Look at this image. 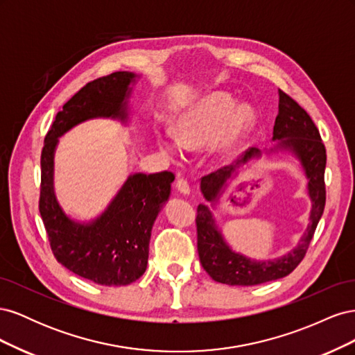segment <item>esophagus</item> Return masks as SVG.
Here are the masks:
<instances>
[{
	"label": "esophagus",
	"mask_w": 355,
	"mask_h": 355,
	"mask_svg": "<svg viewBox=\"0 0 355 355\" xmlns=\"http://www.w3.org/2000/svg\"><path fill=\"white\" fill-rule=\"evenodd\" d=\"M176 189L180 192L182 196H189L191 194L189 184H188L185 179H182V178L178 179V182H176Z\"/></svg>",
	"instance_id": "obj_1"
}]
</instances>
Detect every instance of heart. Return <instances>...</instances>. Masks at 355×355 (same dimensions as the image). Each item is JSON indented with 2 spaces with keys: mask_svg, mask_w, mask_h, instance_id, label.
Here are the masks:
<instances>
[{
  "mask_svg": "<svg viewBox=\"0 0 355 355\" xmlns=\"http://www.w3.org/2000/svg\"><path fill=\"white\" fill-rule=\"evenodd\" d=\"M254 123L250 105L237 106L231 94L213 92L191 102L173 120V135L159 133L157 144L170 158H182L187 149L213 145L219 159L231 158Z\"/></svg>",
  "mask_w": 355,
  "mask_h": 355,
  "instance_id": "heart-1",
  "label": "heart"
}]
</instances>
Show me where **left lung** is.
I'll return each instance as SVG.
<instances>
[{
    "mask_svg": "<svg viewBox=\"0 0 355 355\" xmlns=\"http://www.w3.org/2000/svg\"><path fill=\"white\" fill-rule=\"evenodd\" d=\"M272 142L270 148H252L234 166L201 179V194L210 204H198L197 207V247L200 262L214 282L230 286H256L278 280L288 275L300 263L313 240L326 202V148L306 111L282 90H278V115ZM275 155L293 156L303 170L311 201L309 225L303 237L290 252L274 260H252L235 252L229 245L212 210L218 209L220 198L244 166L262 156L272 157Z\"/></svg>",
    "mask_w": 355,
    "mask_h": 355,
    "instance_id": "8db88e82",
    "label": "left lung"
}]
</instances>
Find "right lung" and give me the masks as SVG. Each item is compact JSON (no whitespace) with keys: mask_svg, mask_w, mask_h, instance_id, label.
<instances>
[{"mask_svg":"<svg viewBox=\"0 0 355 355\" xmlns=\"http://www.w3.org/2000/svg\"><path fill=\"white\" fill-rule=\"evenodd\" d=\"M141 77L123 71L89 83L58 112L41 154L40 213L51 250L69 271L102 286H127L146 271L151 231L175 176L170 171L130 173L98 216L81 220L58 201L55 154L59 139L85 121L103 118L130 125V99Z\"/></svg>","mask_w":355,"mask_h":355,"instance_id":"right-lung-1","label":"right lung"}]
</instances>
